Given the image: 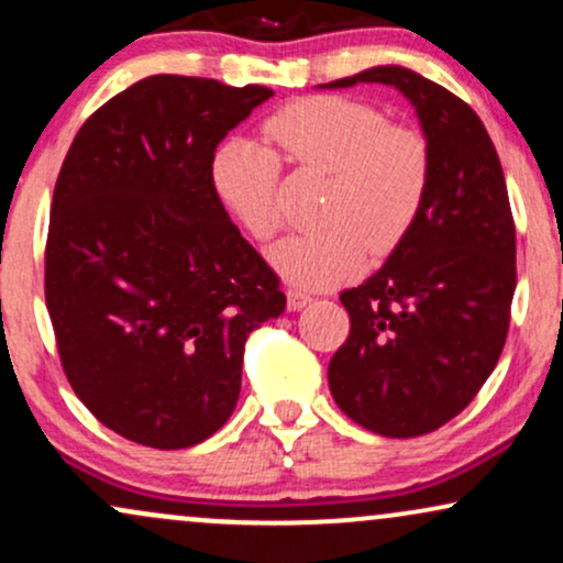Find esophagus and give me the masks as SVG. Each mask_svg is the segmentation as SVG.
I'll use <instances>...</instances> for the list:
<instances>
[{
	"instance_id": "obj_1",
	"label": "esophagus",
	"mask_w": 563,
	"mask_h": 563,
	"mask_svg": "<svg viewBox=\"0 0 563 563\" xmlns=\"http://www.w3.org/2000/svg\"><path fill=\"white\" fill-rule=\"evenodd\" d=\"M312 301V296L303 294L299 288H288V309L290 312H299V309L307 307V303Z\"/></svg>"
}]
</instances>
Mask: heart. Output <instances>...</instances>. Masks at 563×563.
Masks as SVG:
<instances>
[{
  "label": "heart",
  "instance_id": "heart-1",
  "mask_svg": "<svg viewBox=\"0 0 563 563\" xmlns=\"http://www.w3.org/2000/svg\"><path fill=\"white\" fill-rule=\"evenodd\" d=\"M264 134L290 164L328 174L322 228L283 238L269 251V264L290 286L320 290L352 280L367 251L384 260L416 228L431 183L429 145L416 129L386 124L367 102L314 95L269 115ZM277 174L275 153L249 137H228L211 153V190L256 241L280 228Z\"/></svg>",
  "mask_w": 563,
  "mask_h": 563
}]
</instances>
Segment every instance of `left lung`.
I'll return each instance as SVG.
<instances>
[{
  "instance_id": "8db88e82",
  "label": "left lung",
  "mask_w": 563,
  "mask_h": 563,
  "mask_svg": "<svg viewBox=\"0 0 563 563\" xmlns=\"http://www.w3.org/2000/svg\"><path fill=\"white\" fill-rule=\"evenodd\" d=\"M386 84L416 108L431 183L416 228L376 275L346 288L352 331L328 365L335 405L380 437H421L495 371L516 290V230L487 129L461 97L402 66L322 89Z\"/></svg>"
}]
</instances>
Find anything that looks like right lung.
Segmentation results:
<instances>
[{"label":"right lung","mask_w":563,"mask_h":563,"mask_svg":"<svg viewBox=\"0 0 563 563\" xmlns=\"http://www.w3.org/2000/svg\"><path fill=\"white\" fill-rule=\"evenodd\" d=\"M275 92L158 74L84 121L57 174L44 299L63 371L102 426L183 450L228 423L277 275L230 222L209 161Z\"/></svg>","instance_id":"right-lung-1"}]
</instances>
